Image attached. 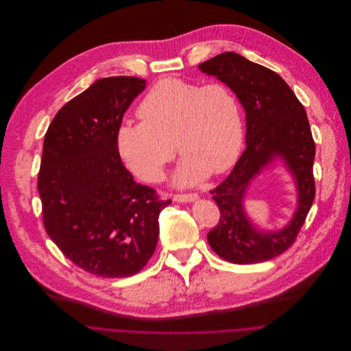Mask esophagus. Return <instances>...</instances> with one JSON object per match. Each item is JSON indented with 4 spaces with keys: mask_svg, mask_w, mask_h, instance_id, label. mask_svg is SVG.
Wrapping results in <instances>:
<instances>
[{
    "mask_svg": "<svg viewBox=\"0 0 351 351\" xmlns=\"http://www.w3.org/2000/svg\"><path fill=\"white\" fill-rule=\"evenodd\" d=\"M197 195L196 193H185V195H174L173 200L178 202V203H188V202H195L197 200Z\"/></svg>",
    "mask_w": 351,
    "mask_h": 351,
    "instance_id": "1",
    "label": "esophagus"
}]
</instances>
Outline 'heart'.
Listing matches in <instances>:
<instances>
[{
  "mask_svg": "<svg viewBox=\"0 0 351 351\" xmlns=\"http://www.w3.org/2000/svg\"><path fill=\"white\" fill-rule=\"evenodd\" d=\"M143 121H124L116 132L124 165L147 182H159L176 156L177 186H193L235 165L243 145V120L235 93L223 83L199 86L163 79L139 104Z\"/></svg>",
  "mask_w": 351,
  "mask_h": 351,
  "instance_id": "b5f03b06",
  "label": "heart"
}]
</instances>
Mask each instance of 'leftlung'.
I'll return each mask as SVG.
<instances>
[{
	"label": "left lung",
	"mask_w": 351,
	"mask_h": 351,
	"mask_svg": "<svg viewBox=\"0 0 351 351\" xmlns=\"http://www.w3.org/2000/svg\"><path fill=\"white\" fill-rule=\"evenodd\" d=\"M197 67L228 86L246 113V149L231 174L210 191L221 217L207 234L208 245L234 264L271 260L292 246L314 202L315 144L306 110L281 76L239 53L224 52ZM276 160L295 181L298 206L284 229L268 232L252 224L244 197L252 180Z\"/></svg>",
	"instance_id": "1"
}]
</instances>
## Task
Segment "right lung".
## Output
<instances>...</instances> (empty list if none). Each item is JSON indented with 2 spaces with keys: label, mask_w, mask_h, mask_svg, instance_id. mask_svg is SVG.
I'll return each mask as SVG.
<instances>
[{
  "label": "right lung",
  "mask_w": 351,
  "mask_h": 351,
  "mask_svg": "<svg viewBox=\"0 0 351 351\" xmlns=\"http://www.w3.org/2000/svg\"><path fill=\"white\" fill-rule=\"evenodd\" d=\"M145 87L138 77L97 80L62 106L44 136L37 184L45 231L70 261L104 278L145 267L171 203L136 184L117 151L123 114Z\"/></svg>",
  "instance_id": "obj_1"
}]
</instances>
